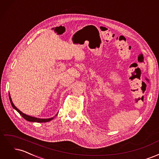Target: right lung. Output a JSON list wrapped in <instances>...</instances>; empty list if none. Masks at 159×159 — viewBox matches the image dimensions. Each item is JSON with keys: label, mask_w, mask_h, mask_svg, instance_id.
<instances>
[{"label": "right lung", "mask_w": 159, "mask_h": 159, "mask_svg": "<svg viewBox=\"0 0 159 159\" xmlns=\"http://www.w3.org/2000/svg\"><path fill=\"white\" fill-rule=\"evenodd\" d=\"M9 99H10V102H11V103L12 105V107L15 109L16 111H17L20 113V115H22V117L25 119L26 121H30V122H38V123H46V122H48V121H52V120L54 119V117H51V118H48V119H41V118H37V117H32V116H30V115H28L25 113H22L21 111L19 110L15 105H14L12 101V99H11V97L10 95V93H9ZM57 115V113L56 115V116Z\"/></svg>", "instance_id": "add662e5"}]
</instances>
